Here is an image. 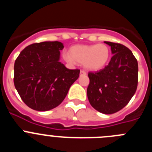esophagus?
Returning <instances> with one entry per match:
<instances>
[{
  "label": "esophagus",
  "mask_w": 152,
  "mask_h": 152,
  "mask_svg": "<svg viewBox=\"0 0 152 152\" xmlns=\"http://www.w3.org/2000/svg\"><path fill=\"white\" fill-rule=\"evenodd\" d=\"M80 75H87V72L84 71V70H80Z\"/></svg>",
  "instance_id": "esophagus-1"
}]
</instances>
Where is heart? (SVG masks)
I'll return each instance as SVG.
<instances>
[{"mask_svg": "<svg viewBox=\"0 0 152 152\" xmlns=\"http://www.w3.org/2000/svg\"><path fill=\"white\" fill-rule=\"evenodd\" d=\"M110 56V50L105 44L74 45L70 55L65 54L64 59L74 64L75 61L83 64L91 70H100L105 66Z\"/></svg>", "mask_w": 152, "mask_h": 152, "instance_id": "heart-1", "label": "heart"}]
</instances>
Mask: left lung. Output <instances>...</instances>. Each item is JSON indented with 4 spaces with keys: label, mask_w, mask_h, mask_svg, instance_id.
Instances as JSON below:
<instances>
[{
    "label": "left lung",
    "mask_w": 152,
    "mask_h": 152,
    "mask_svg": "<svg viewBox=\"0 0 152 152\" xmlns=\"http://www.w3.org/2000/svg\"><path fill=\"white\" fill-rule=\"evenodd\" d=\"M111 47L113 56L108 65L90 72L87 89L88 100L96 110L113 114L126 107L138 86V61L130 49L117 42H104Z\"/></svg>",
    "instance_id": "left-lung-1"
}]
</instances>
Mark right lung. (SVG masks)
<instances>
[{"label":"right lung","mask_w":152,"mask_h":152,"mask_svg":"<svg viewBox=\"0 0 152 152\" xmlns=\"http://www.w3.org/2000/svg\"><path fill=\"white\" fill-rule=\"evenodd\" d=\"M61 42H42L21 51L14 63L13 83L23 101L29 108L47 111L64 100L80 70L65 68L59 61Z\"/></svg>","instance_id":"right-lung-1"}]
</instances>
